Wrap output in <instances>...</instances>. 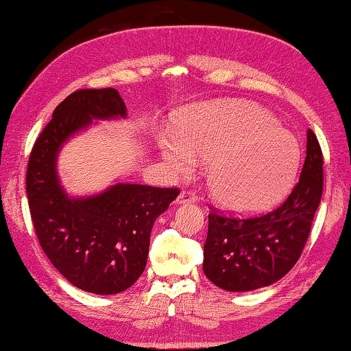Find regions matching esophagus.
<instances>
[{
  "label": "esophagus",
  "instance_id": "1",
  "mask_svg": "<svg viewBox=\"0 0 351 351\" xmlns=\"http://www.w3.org/2000/svg\"><path fill=\"white\" fill-rule=\"evenodd\" d=\"M197 202V195L191 191H182L180 194L177 197V203L183 204V203H195Z\"/></svg>",
  "mask_w": 351,
  "mask_h": 351
}]
</instances>
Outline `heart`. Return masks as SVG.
Listing matches in <instances>:
<instances>
[{
  "label": "heart",
  "mask_w": 351,
  "mask_h": 351,
  "mask_svg": "<svg viewBox=\"0 0 351 351\" xmlns=\"http://www.w3.org/2000/svg\"><path fill=\"white\" fill-rule=\"evenodd\" d=\"M176 133L160 136L174 174L207 162L210 197L221 208L254 214L289 194L300 168V145L266 110L243 102H200L178 111Z\"/></svg>",
  "instance_id": "heart-1"
}]
</instances>
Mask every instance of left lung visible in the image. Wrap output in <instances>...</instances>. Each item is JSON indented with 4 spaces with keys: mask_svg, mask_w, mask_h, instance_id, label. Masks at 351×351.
<instances>
[{
    "mask_svg": "<svg viewBox=\"0 0 351 351\" xmlns=\"http://www.w3.org/2000/svg\"><path fill=\"white\" fill-rule=\"evenodd\" d=\"M322 165L319 142L308 130L300 182L280 208L254 218L209 214L203 247L209 281L228 292H250L281 280L295 266L321 203Z\"/></svg>",
    "mask_w": 351,
    "mask_h": 351,
    "instance_id": "8db88e82",
    "label": "left lung"
}]
</instances>
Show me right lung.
<instances>
[{
    "label": "right lung",
    "mask_w": 351,
    "mask_h": 351,
    "mask_svg": "<svg viewBox=\"0 0 351 351\" xmlns=\"http://www.w3.org/2000/svg\"><path fill=\"white\" fill-rule=\"evenodd\" d=\"M125 117L117 90L75 91L36 138L25 177L33 226L45 255L73 286L97 295L121 293L138 280L156 218L180 194L176 188L125 182L95 195L67 194L58 176L64 145L93 121Z\"/></svg>",
    "instance_id": "1"
}]
</instances>
